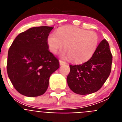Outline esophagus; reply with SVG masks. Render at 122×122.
Here are the masks:
<instances>
[{"mask_svg":"<svg viewBox=\"0 0 122 122\" xmlns=\"http://www.w3.org/2000/svg\"><path fill=\"white\" fill-rule=\"evenodd\" d=\"M59 63H60V65H65V64H66V62H64V61H62V60H59Z\"/></svg>","mask_w":122,"mask_h":122,"instance_id":"esophagus-1","label":"esophagus"}]
</instances>
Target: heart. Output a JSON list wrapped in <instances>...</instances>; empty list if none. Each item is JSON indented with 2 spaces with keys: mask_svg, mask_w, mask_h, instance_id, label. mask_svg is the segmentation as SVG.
<instances>
[{
  "mask_svg": "<svg viewBox=\"0 0 122 122\" xmlns=\"http://www.w3.org/2000/svg\"><path fill=\"white\" fill-rule=\"evenodd\" d=\"M49 50L56 54L64 46L62 56L75 63H82L92 58L97 49L98 35L93 31H88L73 26H63L57 29L56 33L49 34L47 38Z\"/></svg>",
  "mask_w": 122,
  "mask_h": 122,
  "instance_id": "heart-1",
  "label": "heart"
}]
</instances>
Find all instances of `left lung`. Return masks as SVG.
Returning a JSON list of instances; mask_svg holds the SVG:
<instances>
[{
	"label": "left lung",
	"mask_w": 122,
	"mask_h": 122,
	"mask_svg": "<svg viewBox=\"0 0 122 122\" xmlns=\"http://www.w3.org/2000/svg\"><path fill=\"white\" fill-rule=\"evenodd\" d=\"M112 62L109 45L106 40H103L87 62L78 65H70V72L66 78L70 89L79 95L97 92L109 76Z\"/></svg>",
	"instance_id": "left-lung-1"
}]
</instances>
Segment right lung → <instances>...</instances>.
<instances>
[{
	"label": "right lung",
	"mask_w": 122,
	"mask_h": 122,
	"mask_svg": "<svg viewBox=\"0 0 122 122\" xmlns=\"http://www.w3.org/2000/svg\"><path fill=\"white\" fill-rule=\"evenodd\" d=\"M53 27H32L19 33L10 47L6 70L15 89L23 95L44 94L49 77L59 68L58 59L48 50L47 38Z\"/></svg>",
	"instance_id": "right-lung-1"
}]
</instances>
